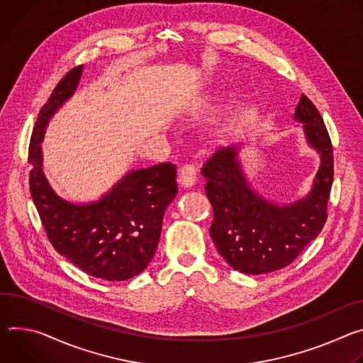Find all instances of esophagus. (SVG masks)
I'll use <instances>...</instances> for the list:
<instances>
[{
	"instance_id": "esophagus-1",
	"label": "esophagus",
	"mask_w": 363,
	"mask_h": 363,
	"mask_svg": "<svg viewBox=\"0 0 363 363\" xmlns=\"http://www.w3.org/2000/svg\"><path fill=\"white\" fill-rule=\"evenodd\" d=\"M196 183V170L193 166L186 164L180 169V174H179V184L183 189H189Z\"/></svg>"
}]
</instances>
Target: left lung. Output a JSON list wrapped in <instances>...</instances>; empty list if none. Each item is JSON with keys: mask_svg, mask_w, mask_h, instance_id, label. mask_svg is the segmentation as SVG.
<instances>
[{"mask_svg": "<svg viewBox=\"0 0 363 363\" xmlns=\"http://www.w3.org/2000/svg\"><path fill=\"white\" fill-rule=\"evenodd\" d=\"M293 118L300 124L308 147L320 157L311 189L304 197L278 203L261 194L240 163L242 141L216 151L202 169L213 208L211 236L218 252L239 272L258 275L290 265L318 236L328 219L333 183L329 133L306 95H301Z\"/></svg>", "mask_w": 363, "mask_h": 363, "instance_id": "1", "label": "left lung"}]
</instances>
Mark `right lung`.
<instances>
[{
    "label": "right lung",
    "instance_id": "obj_1",
    "mask_svg": "<svg viewBox=\"0 0 363 363\" xmlns=\"http://www.w3.org/2000/svg\"><path fill=\"white\" fill-rule=\"evenodd\" d=\"M84 66L72 69L40 109L30 141V191L55 250L86 274L125 281L151 262L167 206L177 194L172 163L130 170L98 200L74 203L59 196L43 172L42 143L53 115L70 99Z\"/></svg>",
    "mask_w": 363,
    "mask_h": 363
}]
</instances>
